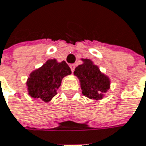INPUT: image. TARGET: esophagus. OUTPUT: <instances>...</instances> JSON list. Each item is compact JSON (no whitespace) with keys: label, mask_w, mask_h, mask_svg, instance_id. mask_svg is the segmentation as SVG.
I'll return each instance as SVG.
<instances>
[{"label":"esophagus","mask_w":146,"mask_h":146,"mask_svg":"<svg viewBox=\"0 0 146 146\" xmlns=\"http://www.w3.org/2000/svg\"><path fill=\"white\" fill-rule=\"evenodd\" d=\"M70 70H71V71L73 72V71L75 70V68H76V64H70Z\"/></svg>","instance_id":"34e87169"}]
</instances>
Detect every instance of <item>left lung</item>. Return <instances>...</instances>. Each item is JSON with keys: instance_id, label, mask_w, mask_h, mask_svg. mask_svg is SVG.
I'll return each instance as SVG.
<instances>
[{"instance_id": "left-lung-1", "label": "left lung", "mask_w": 146, "mask_h": 146, "mask_svg": "<svg viewBox=\"0 0 146 146\" xmlns=\"http://www.w3.org/2000/svg\"><path fill=\"white\" fill-rule=\"evenodd\" d=\"M82 61L83 64H79L74 71L81 82L82 94L91 99L102 98L103 93L109 89L108 77L101 73L99 68L92 64V60L83 59Z\"/></svg>"}]
</instances>
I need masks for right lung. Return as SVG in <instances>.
Returning <instances> with one entry per match:
<instances>
[{
    "label": "right lung",
    "instance_id": "obj_1",
    "mask_svg": "<svg viewBox=\"0 0 146 146\" xmlns=\"http://www.w3.org/2000/svg\"><path fill=\"white\" fill-rule=\"evenodd\" d=\"M70 73V68L65 61L58 63L54 59L48 60L42 67L30 74L27 82L29 95L45 102H49L57 94L63 77Z\"/></svg>",
    "mask_w": 146,
    "mask_h": 146
}]
</instances>
